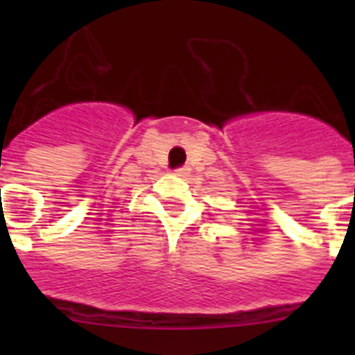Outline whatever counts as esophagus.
Instances as JSON below:
<instances>
[{
	"instance_id": "obj_1",
	"label": "esophagus",
	"mask_w": 355,
	"mask_h": 355,
	"mask_svg": "<svg viewBox=\"0 0 355 355\" xmlns=\"http://www.w3.org/2000/svg\"><path fill=\"white\" fill-rule=\"evenodd\" d=\"M175 174H178V175H187V174H188V167L175 168Z\"/></svg>"
}]
</instances>
